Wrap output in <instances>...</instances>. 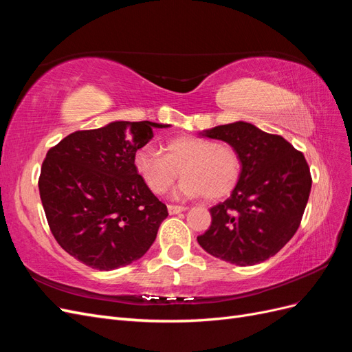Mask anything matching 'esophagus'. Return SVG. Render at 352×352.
<instances>
[{
  "instance_id": "obj_1",
  "label": "esophagus",
  "mask_w": 352,
  "mask_h": 352,
  "mask_svg": "<svg viewBox=\"0 0 352 352\" xmlns=\"http://www.w3.org/2000/svg\"><path fill=\"white\" fill-rule=\"evenodd\" d=\"M167 210H168V214H177V212H180V211H185L186 210V207H184V206H167Z\"/></svg>"
}]
</instances>
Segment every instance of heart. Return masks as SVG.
<instances>
[{"label": "heart", "mask_w": 352, "mask_h": 352, "mask_svg": "<svg viewBox=\"0 0 352 352\" xmlns=\"http://www.w3.org/2000/svg\"><path fill=\"white\" fill-rule=\"evenodd\" d=\"M166 154L151 144L138 148L133 164L138 175L153 194L162 195L182 172V182L175 190L176 198L220 199L236 188L242 162L230 145L198 136L170 140Z\"/></svg>", "instance_id": "obj_1"}]
</instances>
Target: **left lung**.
Here are the masks:
<instances>
[{
    "label": "left lung",
    "mask_w": 352,
    "mask_h": 352,
    "mask_svg": "<svg viewBox=\"0 0 352 352\" xmlns=\"http://www.w3.org/2000/svg\"><path fill=\"white\" fill-rule=\"evenodd\" d=\"M199 135L235 148L242 173L230 197L210 208L211 226L198 243L212 257L236 265L269 260L295 235L310 197L311 175L302 153L247 122Z\"/></svg>",
    "instance_id": "obj_1"
}]
</instances>
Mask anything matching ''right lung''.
Listing matches in <instances>:
<instances>
[{
	"label": "right lung",
	"mask_w": 352,
	"mask_h": 352,
	"mask_svg": "<svg viewBox=\"0 0 352 352\" xmlns=\"http://www.w3.org/2000/svg\"><path fill=\"white\" fill-rule=\"evenodd\" d=\"M168 126L111 122L70 133L47 153L39 195L52 235L72 257L114 270L150 250L168 212L138 175L133 157L153 129Z\"/></svg>",
	"instance_id": "obj_1"
}]
</instances>
